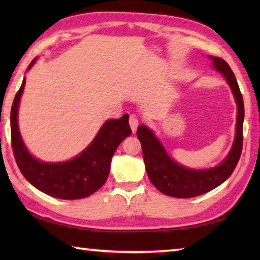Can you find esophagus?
Returning <instances> with one entry per match:
<instances>
[{
	"mask_svg": "<svg viewBox=\"0 0 260 260\" xmlns=\"http://www.w3.org/2000/svg\"><path fill=\"white\" fill-rule=\"evenodd\" d=\"M129 125H131L132 131L135 132L136 128H137V126H139V118H137L136 115L132 114V115L129 116Z\"/></svg>",
	"mask_w": 260,
	"mask_h": 260,
	"instance_id": "34e87169",
	"label": "esophagus"
}]
</instances>
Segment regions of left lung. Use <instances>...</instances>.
Wrapping results in <instances>:
<instances>
[{
  "mask_svg": "<svg viewBox=\"0 0 260 260\" xmlns=\"http://www.w3.org/2000/svg\"><path fill=\"white\" fill-rule=\"evenodd\" d=\"M211 58V57H210ZM213 59V67L227 79L237 103V124L234 145L227 158L218 167L208 170H192L174 162L165 152L153 132L145 125H140L136 135L142 145L148 179L163 194L173 198H193L213 190L233 174L242 151V126H244V99L233 70L223 59Z\"/></svg>",
  "mask_w": 260,
  "mask_h": 260,
  "instance_id": "8db88e82",
  "label": "left lung"
}]
</instances>
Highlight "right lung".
<instances>
[{"label":"right lung","instance_id":"add662e5","mask_svg":"<svg viewBox=\"0 0 260 260\" xmlns=\"http://www.w3.org/2000/svg\"><path fill=\"white\" fill-rule=\"evenodd\" d=\"M37 58L30 63L29 70ZM25 78L14 97L11 109V142L16 164L30 183L48 196L76 200L89 197L106 182L110 161L125 137L132 134L128 115L110 119L103 125L91 144L78 156L61 163H45L33 157L26 150L19 132L18 108Z\"/></svg>","mask_w":260,"mask_h":260}]
</instances>
